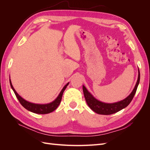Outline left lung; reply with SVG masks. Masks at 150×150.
<instances>
[{"label":"left lung","mask_w":150,"mask_h":150,"mask_svg":"<svg viewBox=\"0 0 150 150\" xmlns=\"http://www.w3.org/2000/svg\"><path fill=\"white\" fill-rule=\"evenodd\" d=\"M140 79V73L138 69V78L137 84L135 85L133 91L129 95V96L125 98L123 100L121 101L114 103H104L99 101L95 99L92 94L88 92V91L85 88L84 86H83V89L84 93V96L89 107L95 112L99 115H109L114 114L115 112L120 111L122 109L126 108L129 105V104L132 101V99L137 92L138 86L139 83Z\"/></svg>","instance_id":"8db88e82"}]
</instances>
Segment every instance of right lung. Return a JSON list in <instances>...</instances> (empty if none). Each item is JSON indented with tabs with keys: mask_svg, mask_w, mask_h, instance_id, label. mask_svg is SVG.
<instances>
[{
	"mask_svg": "<svg viewBox=\"0 0 150 150\" xmlns=\"http://www.w3.org/2000/svg\"><path fill=\"white\" fill-rule=\"evenodd\" d=\"M10 84H11V88L13 91V92H14L17 98L18 99V100H19V101L21 104V105L24 108H25L26 110H28V111L34 113H37V114H48V113L51 112L55 110H56V108L58 107L59 105V104L61 101L63 93H64L66 87L68 86V84H69V83L64 86V87L63 88L61 93H59V96L55 100L51 103L46 104H34V103H32L25 101V99L21 98L16 91V90L12 86L11 79H10Z\"/></svg>",
	"mask_w": 150,
	"mask_h": 150,
	"instance_id": "1",
	"label": "right lung"
}]
</instances>
